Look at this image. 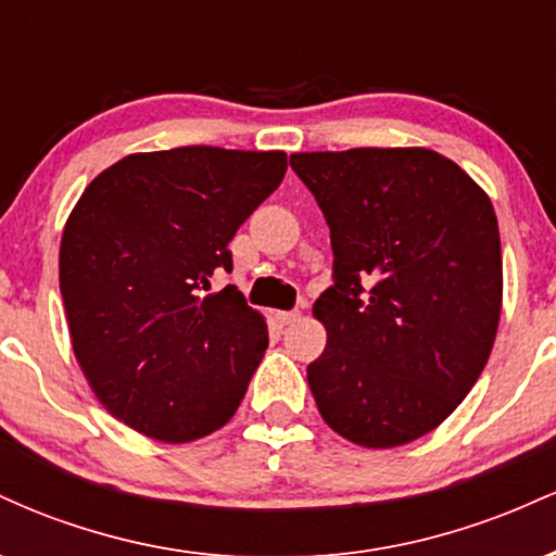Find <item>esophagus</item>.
Returning a JSON list of instances; mask_svg holds the SVG:
<instances>
[{"label":"esophagus","mask_w":556,"mask_h":556,"mask_svg":"<svg viewBox=\"0 0 556 556\" xmlns=\"http://www.w3.org/2000/svg\"><path fill=\"white\" fill-rule=\"evenodd\" d=\"M300 318V311H279L277 314V321L282 324V327H290V324H295Z\"/></svg>","instance_id":"1"}]
</instances>
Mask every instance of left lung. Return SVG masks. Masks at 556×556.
Segmentation results:
<instances>
[{"label": "left lung", "mask_w": 556, "mask_h": 556, "mask_svg": "<svg viewBox=\"0 0 556 556\" xmlns=\"http://www.w3.org/2000/svg\"><path fill=\"white\" fill-rule=\"evenodd\" d=\"M331 229L334 285L314 303L327 348L316 407L348 442L410 444L455 413L486 366L502 314L500 225L452 159L407 149L290 156Z\"/></svg>", "instance_id": "left-lung-1"}]
</instances>
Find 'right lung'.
<instances>
[{"instance_id": "1", "label": "right lung", "mask_w": 556, "mask_h": 556, "mask_svg": "<svg viewBox=\"0 0 556 556\" xmlns=\"http://www.w3.org/2000/svg\"><path fill=\"white\" fill-rule=\"evenodd\" d=\"M285 151L182 146L96 175L60 242V290L101 405L164 444L219 431L245 397L269 329L235 287L203 295L227 245L279 188Z\"/></svg>"}]
</instances>
